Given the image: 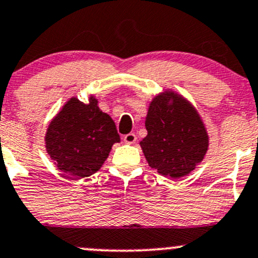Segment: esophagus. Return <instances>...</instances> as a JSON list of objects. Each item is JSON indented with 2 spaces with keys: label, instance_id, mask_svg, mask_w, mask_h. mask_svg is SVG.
<instances>
[{
  "label": "esophagus",
  "instance_id": "34e87169",
  "mask_svg": "<svg viewBox=\"0 0 258 258\" xmlns=\"http://www.w3.org/2000/svg\"><path fill=\"white\" fill-rule=\"evenodd\" d=\"M136 140H137V137H136V135L135 134H127V135H124L123 136V141L126 142V144H130V145H132V144H135V142H136Z\"/></svg>",
  "mask_w": 258,
  "mask_h": 258
}]
</instances>
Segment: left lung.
Returning <instances> with one entry per match:
<instances>
[{
	"label": "left lung",
	"instance_id": "left-lung-1",
	"mask_svg": "<svg viewBox=\"0 0 258 258\" xmlns=\"http://www.w3.org/2000/svg\"><path fill=\"white\" fill-rule=\"evenodd\" d=\"M147 136L140 142L148 165L158 173L179 178L204 160L209 136L199 113L172 92L157 96L146 117Z\"/></svg>",
	"mask_w": 258,
	"mask_h": 258
}]
</instances>
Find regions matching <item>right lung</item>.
I'll return each mask as SVG.
<instances>
[{"label":"right lung","instance_id":"right-lung-1","mask_svg":"<svg viewBox=\"0 0 258 258\" xmlns=\"http://www.w3.org/2000/svg\"><path fill=\"white\" fill-rule=\"evenodd\" d=\"M116 142H119V135L113 119L98 108L93 97L87 105L71 98L46 134L51 160L58 170L76 178L97 172Z\"/></svg>","mask_w":258,"mask_h":258}]
</instances>
